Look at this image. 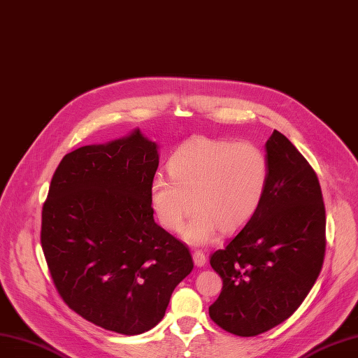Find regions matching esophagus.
I'll list each match as a JSON object with an SVG mask.
<instances>
[{
  "instance_id": "1",
  "label": "esophagus",
  "mask_w": 358,
  "mask_h": 358,
  "mask_svg": "<svg viewBox=\"0 0 358 358\" xmlns=\"http://www.w3.org/2000/svg\"><path fill=\"white\" fill-rule=\"evenodd\" d=\"M193 260L196 263V266H205L206 263V255L201 250H194L193 253Z\"/></svg>"
}]
</instances>
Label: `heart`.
I'll list each match as a JSON object with an SVG mask.
<instances>
[{
  "label": "heart",
  "mask_w": 358,
  "mask_h": 358,
  "mask_svg": "<svg viewBox=\"0 0 358 358\" xmlns=\"http://www.w3.org/2000/svg\"><path fill=\"white\" fill-rule=\"evenodd\" d=\"M166 169L171 180L152 181L150 203L171 231L196 208L182 229L190 244L208 243L220 229L231 234L243 228L260 208L269 181L268 155L250 141L189 138L171 155Z\"/></svg>",
  "instance_id": "heart-1"
}]
</instances>
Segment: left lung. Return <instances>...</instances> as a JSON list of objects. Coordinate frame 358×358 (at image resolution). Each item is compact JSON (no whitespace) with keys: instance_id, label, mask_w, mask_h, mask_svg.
Masks as SVG:
<instances>
[{"instance_id":"obj_1","label":"left lung","mask_w":358,"mask_h":358,"mask_svg":"<svg viewBox=\"0 0 358 358\" xmlns=\"http://www.w3.org/2000/svg\"><path fill=\"white\" fill-rule=\"evenodd\" d=\"M266 155L269 181L260 208L210 255L222 291L209 316L238 336H256L287 320L315 285L324 259L326 215L315 169L276 130Z\"/></svg>"}]
</instances>
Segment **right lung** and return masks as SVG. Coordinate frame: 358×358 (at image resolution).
Returning a JSON list of instances; mask_svg holds the SVG:
<instances>
[{
	"label": "right lung",
	"mask_w": 358,
	"mask_h": 358,
	"mask_svg": "<svg viewBox=\"0 0 358 358\" xmlns=\"http://www.w3.org/2000/svg\"><path fill=\"white\" fill-rule=\"evenodd\" d=\"M158 146L134 130L61 159L42 208L41 244L54 285L77 315L106 331L157 326L193 269L189 245L153 220Z\"/></svg>",
	"instance_id": "right-lung-1"
}]
</instances>
